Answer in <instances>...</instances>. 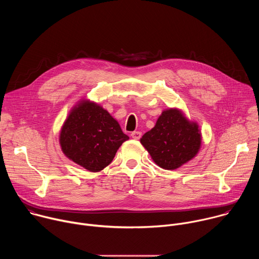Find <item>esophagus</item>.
I'll return each instance as SVG.
<instances>
[{
  "label": "esophagus",
  "instance_id": "obj_1",
  "mask_svg": "<svg viewBox=\"0 0 259 259\" xmlns=\"http://www.w3.org/2000/svg\"><path fill=\"white\" fill-rule=\"evenodd\" d=\"M131 137H132L133 139H135V140H138V139H140V137H141V132H139V131H134V132L131 133Z\"/></svg>",
  "mask_w": 259,
  "mask_h": 259
}]
</instances>
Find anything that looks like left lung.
Here are the masks:
<instances>
[{"label":"left lung","mask_w":259,"mask_h":259,"mask_svg":"<svg viewBox=\"0 0 259 259\" xmlns=\"http://www.w3.org/2000/svg\"><path fill=\"white\" fill-rule=\"evenodd\" d=\"M153 161L161 168L175 170L200 151L202 134L199 125L184 117L181 110H163L153 129L140 138Z\"/></svg>","instance_id":"1"}]
</instances>
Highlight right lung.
<instances>
[{
    "label": "right lung",
    "instance_id": "right-lung-1",
    "mask_svg": "<svg viewBox=\"0 0 259 259\" xmlns=\"http://www.w3.org/2000/svg\"><path fill=\"white\" fill-rule=\"evenodd\" d=\"M128 139L118 121L90 100H81L71 108L59 135L63 154L91 172H99L112 163Z\"/></svg>",
    "mask_w": 259,
    "mask_h": 259
}]
</instances>
